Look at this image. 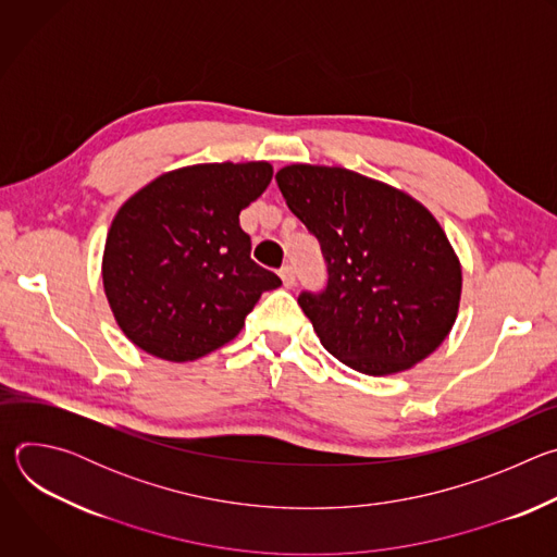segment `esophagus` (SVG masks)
<instances>
[{
    "instance_id": "esophagus-1",
    "label": "esophagus",
    "mask_w": 557,
    "mask_h": 557,
    "mask_svg": "<svg viewBox=\"0 0 557 557\" xmlns=\"http://www.w3.org/2000/svg\"><path fill=\"white\" fill-rule=\"evenodd\" d=\"M280 277H282L284 286H286V288H290V286L295 284V269H293L290 264H284V267L280 269Z\"/></svg>"
}]
</instances>
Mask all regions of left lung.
I'll list each match as a JSON object with an SVG mask.
<instances>
[{
  "mask_svg": "<svg viewBox=\"0 0 557 557\" xmlns=\"http://www.w3.org/2000/svg\"><path fill=\"white\" fill-rule=\"evenodd\" d=\"M275 181L326 262L324 290L297 297L322 346L372 376L432 355L456 322L462 284L434 215L408 194L342 168L288 165Z\"/></svg>",
  "mask_w": 557,
  "mask_h": 557,
  "instance_id": "8db88e82",
  "label": "left lung"
}]
</instances>
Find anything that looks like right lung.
Here are the masks:
<instances>
[{
    "label": "right lung",
    "instance_id": "add662e5",
    "mask_svg": "<svg viewBox=\"0 0 557 557\" xmlns=\"http://www.w3.org/2000/svg\"><path fill=\"white\" fill-rule=\"evenodd\" d=\"M273 178L269 163H209L168 172L112 220L103 288L140 350L194 361L231 342L264 290L282 280L251 260L240 226Z\"/></svg>",
    "mask_w": 557,
    "mask_h": 557
}]
</instances>
